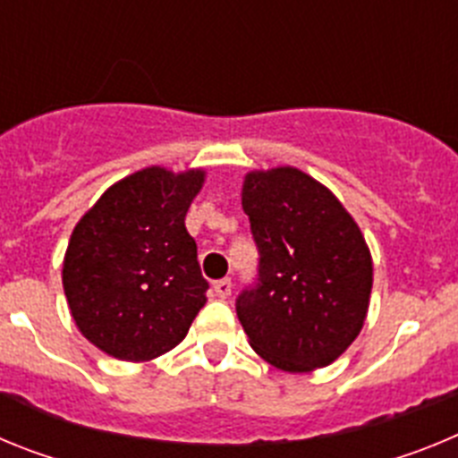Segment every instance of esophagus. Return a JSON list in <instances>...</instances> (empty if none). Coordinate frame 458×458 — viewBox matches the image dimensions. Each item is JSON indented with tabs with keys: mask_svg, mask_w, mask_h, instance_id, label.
Returning <instances> with one entry per match:
<instances>
[{
	"mask_svg": "<svg viewBox=\"0 0 458 458\" xmlns=\"http://www.w3.org/2000/svg\"><path fill=\"white\" fill-rule=\"evenodd\" d=\"M213 291H216L217 298H229L232 295V279H217L216 284H213Z\"/></svg>",
	"mask_w": 458,
	"mask_h": 458,
	"instance_id": "1",
	"label": "esophagus"
}]
</instances>
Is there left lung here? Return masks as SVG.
I'll return each mask as SVG.
<instances>
[{"label":"left lung","mask_w":458,"mask_h":458,"mask_svg":"<svg viewBox=\"0 0 458 458\" xmlns=\"http://www.w3.org/2000/svg\"><path fill=\"white\" fill-rule=\"evenodd\" d=\"M241 201L261 254V284L236 301L250 346L289 374L333 365L369 311L365 233L326 185L291 165L245 174Z\"/></svg>","instance_id":"8db88e82"}]
</instances>
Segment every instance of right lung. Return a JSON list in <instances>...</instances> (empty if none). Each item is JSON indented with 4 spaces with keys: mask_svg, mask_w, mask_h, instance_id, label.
Wrapping results in <instances>:
<instances>
[{
    "mask_svg": "<svg viewBox=\"0 0 458 458\" xmlns=\"http://www.w3.org/2000/svg\"><path fill=\"white\" fill-rule=\"evenodd\" d=\"M206 169L151 165L109 185L80 217L64 254L71 317L89 342L123 362L179 346L206 305L185 213Z\"/></svg>",
    "mask_w": 458,
    "mask_h": 458,
    "instance_id": "right-lung-1",
    "label": "right lung"
}]
</instances>
